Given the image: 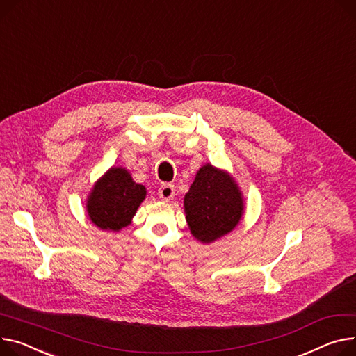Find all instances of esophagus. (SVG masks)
<instances>
[{
  "label": "esophagus",
  "mask_w": 356,
  "mask_h": 356,
  "mask_svg": "<svg viewBox=\"0 0 356 356\" xmlns=\"http://www.w3.org/2000/svg\"><path fill=\"white\" fill-rule=\"evenodd\" d=\"M157 193H159V197H160L161 200L169 202V200H172V199L175 197V186H173V184H169V183L161 184V186L159 187Z\"/></svg>",
  "instance_id": "1"
}]
</instances>
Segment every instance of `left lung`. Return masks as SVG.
<instances>
[{
	"label": "left lung",
	"mask_w": 356,
	"mask_h": 356,
	"mask_svg": "<svg viewBox=\"0 0 356 356\" xmlns=\"http://www.w3.org/2000/svg\"><path fill=\"white\" fill-rule=\"evenodd\" d=\"M239 187L223 172L206 164L184 196V211L195 238L210 243L229 233L242 218Z\"/></svg>",
	"instance_id": "1"
}]
</instances>
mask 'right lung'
Here are the masks:
<instances>
[{
	"label": "right lung",
	"instance_id": "right-lung-1",
	"mask_svg": "<svg viewBox=\"0 0 356 356\" xmlns=\"http://www.w3.org/2000/svg\"><path fill=\"white\" fill-rule=\"evenodd\" d=\"M146 197L145 186L133 181L126 169H110L94 186L87 202L91 222L104 230H118L130 223Z\"/></svg>",
	"mask_w": 356,
	"mask_h": 356
}]
</instances>
